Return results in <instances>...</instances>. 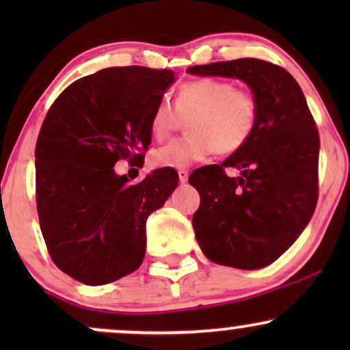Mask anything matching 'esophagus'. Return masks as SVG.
<instances>
[{
	"instance_id": "1",
	"label": "esophagus",
	"mask_w": 350,
	"mask_h": 350,
	"mask_svg": "<svg viewBox=\"0 0 350 350\" xmlns=\"http://www.w3.org/2000/svg\"><path fill=\"white\" fill-rule=\"evenodd\" d=\"M178 176H179V183H180V184L187 183V178H189V171H187V170H179V171H178Z\"/></svg>"
}]
</instances>
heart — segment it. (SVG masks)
Wrapping results in <instances>:
<instances>
[{"mask_svg":"<svg viewBox=\"0 0 350 350\" xmlns=\"http://www.w3.org/2000/svg\"><path fill=\"white\" fill-rule=\"evenodd\" d=\"M187 118L189 135L152 151L154 166L187 167L212 151L220 156L240 151L256 128L258 102L250 90L235 88L228 80H192L179 87L174 108L167 102L154 107L151 135L163 142L180 126V118Z\"/></svg>","mask_w":350,"mask_h":350,"instance_id":"1","label":"heart"}]
</instances>
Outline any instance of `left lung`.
<instances>
[{
  "label": "left lung",
  "mask_w": 350,
  "mask_h": 350,
  "mask_svg": "<svg viewBox=\"0 0 350 350\" xmlns=\"http://www.w3.org/2000/svg\"><path fill=\"white\" fill-rule=\"evenodd\" d=\"M187 72L243 80L258 102L256 128L242 150L189 176L200 194L192 227L204 255L226 267L258 270L280 258L314 214L319 164L314 118L290 72L267 60H227ZM226 167L243 174L228 178Z\"/></svg>",
  "instance_id": "left-lung-1"
}]
</instances>
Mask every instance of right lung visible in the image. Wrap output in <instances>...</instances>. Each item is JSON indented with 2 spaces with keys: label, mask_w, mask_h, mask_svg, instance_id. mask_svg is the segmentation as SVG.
<instances>
[{
  "label": "right lung",
  "mask_w": 350,
  "mask_h": 350,
  "mask_svg": "<svg viewBox=\"0 0 350 350\" xmlns=\"http://www.w3.org/2000/svg\"><path fill=\"white\" fill-rule=\"evenodd\" d=\"M172 70L110 67L75 80L47 111L36 143V204L44 242L59 270L90 286L143 263L146 220L178 187L161 167L130 184L120 159L143 166L150 120Z\"/></svg>",
  "instance_id": "right-lung-1"
}]
</instances>
